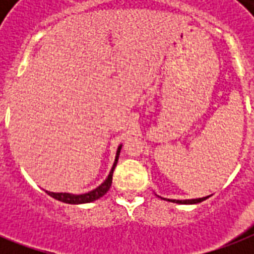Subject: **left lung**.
I'll return each instance as SVG.
<instances>
[{"label":"left lung","mask_w":254,"mask_h":254,"mask_svg":"<svg viewBox=\"0 0 254 254\" xmlns=\"http://www.w3.org/2000/svg\"><path fill=\"white\" fill-rule=\"evenodd\" d=\"M208 196L205 197H199V199H189V200H175V199H165V200L173 201V203H178V204H196V203H200V201L205 200Z\"/></svg>","instance_id":"obj_1"}]
</instances>
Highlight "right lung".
<instances>
[{
    "instance_id": "add662e5",
    "label": "right lung",
    "mask_w": 254,
    "mask_h": 254,
    "mask_svg": "<svg viewBox=\"0 0 254 254\" xmlns=\"http://www.w3.org/2000/svg\"><path fill=\"white\" fill-rule=\"evenodd\" d=\"M120 150H121V146H119L117 149V154H116L115 163H113V167H112L111 173L108 175V178L105 179L104 183L97 187V189L92 190L87 193H81V195H73V193H67V192H50V191H46L49 193L50 196H53L54 199L57 200H61L63 203H68V204H83V203H91L93 200H97L101 196H104L105 193L108 192V190L111 189L112 185V177H113V170H115L116 165H117V161H119Z\"/></svg>"
}]
</instances>
